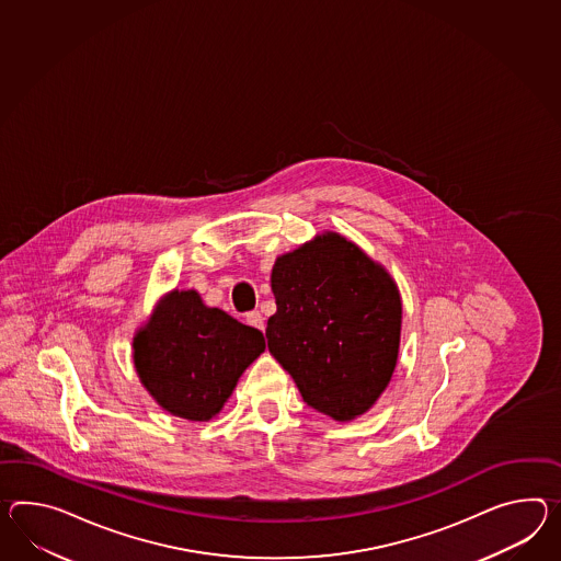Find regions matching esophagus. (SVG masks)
I'll return each instance as SVG.
<instances>
[{
  "label": "esophagus",
  "mask_w": 561,
  "mask_h": 561,
  "mask_svg": "<svg viewBox=\"0 0 561 561\" xmlns=\"http://www.w3.org/2000/svg\"><path fill=\"white\" fill-rule=\"evenodd\" d=\"M245 322L253 329L263 330V316L255 310V312H247Z\"/></svg>",
  "instance_id": "1"
}]
</instances>
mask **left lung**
Here are the masks:
<instances>
[{
  "mask_svg": "<svg viewBox=\"0 0 561 561\" xmlns=\"http://www.w3.org/2000/svg\"><path fill=\"white\" fill-rule=\"evenodd\" d=\"M277 312L267 346L304 401L346 422L365 413L391 381L399 353L401 298L379 263L336 232L277 257Z\"/></svg>",
  "mask_w": 561,
  "mask_h": 561,
  "instance_id": "obj_1",
  "label": "left lung"
}]
</instances>
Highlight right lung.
<instances>
[{
	"label": "right lung",
	"mask_w": 561,
	"mask_h": 561,
	"mask_svg": "<svg viewBox=\"0 0 561 561\" xmlns=\"http://www.w3.org/2000/svg\"><path fill=\"white\" fill-rule=\"evenodd\" d=\"M263 351L260 330L208 308L194 289L168 294L134 339L144 387L165 411L192 422L217 415Z\"/></svg>",
	"instance_id": "right-lung-1"
}]
</instances>
